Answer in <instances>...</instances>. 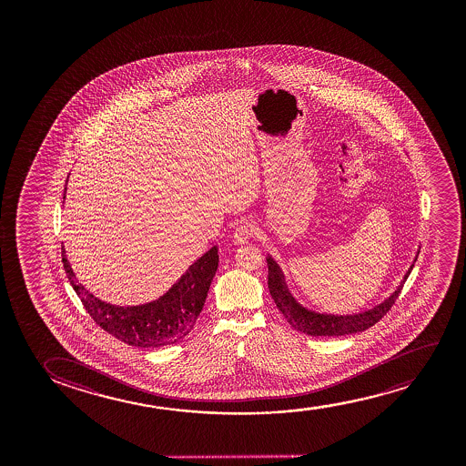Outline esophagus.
<instances>
[{"mask_svg":"<svg viewBox=\"0 0 466 466\" xmlns=\"http://www.w3.org/2000/svg\"><path fill=\"white\" fill-rule=\"evenodd\" d=\"M256 226L251 221H242L237 226L236 232H234V238L237 243L248 242L251 237L255 236Z\"/></svg>","mask_w":466,"mask_h":466,"instance_id":"34e87169","label":"esophagus"}]
</instances>
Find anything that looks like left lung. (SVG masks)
<instances>
[{
  "label": "left lung",
  "mask_w": 466,
  "mask_h": 466,
  "mask_svg": "<svg viewBox=\"0 0 466 466\" xmlns=\"http://www.w3.org/2000/svg\"><path fill=\"white\" fill-rule=\"evenodd\" d=\"M412 268L414 266H410L408 274L404 275L401 285L398 287L395 293L390 296L389 299L374 309H370L368 312L358 313V315H323V313L310 312L304 307H300L294 300L293 296L288 293L280 268L277 266V262L270 256L268 258V285L270 296L279 307V310L283 313V317L288 319V323L293 326L294 329L309 334V336L336 338V336H347V334L366 331V329H370V326L376 325L377 321H380L398 299V296L404 287V281L408 279Z\"/></svg>",
  "instance_id": "left-lung-1"
}]
</instances>
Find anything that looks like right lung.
<instances>
[{
    "instance_id": "add662e5",
    "label": "right lung",
    "mask_w": 466,
    "mask_h": 466,
    "mask_svg": "<svg viewBox=\"0 0 466 466\" xmlns=\"http://www.w3.org/2000/svg\"><path fill=\"white\" fill-rule=\"evenodd\" d=\"M62 262L71 287L96 325L124 344L154 349L175 344L191 332L217 274L218 248L198 258L160 299L137 307H116L96 299L76 280L64 248Z\"/></svg>"
}]
</instances>
